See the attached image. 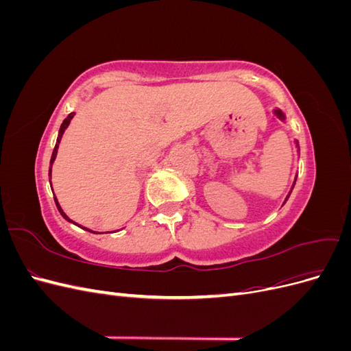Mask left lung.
I'll return each instance as SVG.
<instances>
[{"label": "left lung", "mask_w": 351, "mask_h": 351, "mask_svg": "<svg viewBox=\"0 0 351 351\" xmlns=\"http://www.w3.org/2000/svg\"><path fill=\"white\" fill-rule=\"evenodd\" d=\"M272 112H274V115H275V117H277V119H278V120H281L282 123H285V120H287V119H285V114H284V112H282V111H281L280 108H274V110H272ZM294 142H295V146H297V151H299V142H297V141H294ZM295 180H297V174H295V177H294V182H293V186H291V189H290V192H289V195H287V197H285V200H284V204H285V202H287V200H289V197H290V195H291V192H293V189H294V184H295ZM284 204H282V205H284Z\"/></svg>", "instance_id": "obj_1"}]
</instances>
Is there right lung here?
Instances as JSON below:
<instances>
[{
	"instance_id": "obj_1",
	"label": "right lung",
	"mask_w": 351,
	"mask_h": 351,
	"mask_svg": "<svg viewBox=\"0 0 351 351\" xmlns=\"http://www.w3.org/2000/svg\"><path fill=\"white\" fill-rule=\"evenodd\" d=\"M74 114H76V112H70V114L67 115V119H66L64 121H62V124H61V127H60V130H58L57 143H56L54 151H52V156H51V161H49V173H48V176H49V184H51V173H52V164H54L56 158H57V152H58V145H60V142H61V137H62V134H64V132H66V129H67V127H69V124H70L71 119H73V117H74ZM54 200H56V205H57V209L60 210L61 217L64 218L66 221H69V222H73L74 226H77V227H80V228H83V230H86V231H89V232H95V231H92V230H89V228H86V227H82L80 224H77V222H74L73 219H70V218L66 215V212L62 210V208L60 206V204H58V199H57V197H54Z\"/></svg>"
}]
</instances>
